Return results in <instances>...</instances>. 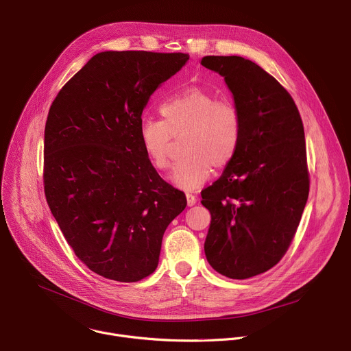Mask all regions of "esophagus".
I'll return each mask as SVG.
<instances>
[{
  "instance_id": "esophagus-1",
  "label": "esophagus",
  "mask_w": 351,
  "mask_h": 351,
  "mask_svg": "<svg viewBox=\"0 0 351 351\" xmlns=\"http://www.w3.org/2000/svg\"><path fill=\"white\" fill-rule=\"evenodd\" d=\"M186 199H187V206L189 207H193V206H195V203H197V197L195 195H193V194H186Z\"/></svg>"
}]
</instances>
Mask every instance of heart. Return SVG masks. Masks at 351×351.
Returning a JSON list of instances; mask_svg holds the SVG:
<instances>
[{
    "instance_id": "obj_1",
    "label": "heart",
    "mask_w": 351,
    "mask_h": 351,
    "mask_svg": "<svg viewBox=\"0 0 351 351\" xmlns=\"http://www.w3.org/2000/svg\"><path fill=\"white\" fill-rule=\"evenodd\" d=\"M162 121L144 119L140 141L157 169H168L175 138H183L184 157L176 164L172 182L183 190L204 184L215 169L226 168L241 141V119L236 106L198 86L172 95L161 106Z\"/></svg>"
}]
</instances>
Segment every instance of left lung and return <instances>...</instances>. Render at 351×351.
Returning <instances> with one entry per match:
<instances>
[{"label":"left lung","instance_id":"8db88e82","mask_svg":"<svg viewBox=\"0 0 351 351\" xmlns=\"http://www.w3.org/2000/svg\"><path fill=\"white\" fill-rule=\"evenodd\" d=\"M219 73L241 119V141L221 178L202 191L211 214L204 243L210 265L247 279L276 265L307 204L310 179L304 128L291 95L243 57H204Z\"/></svg>","mask_w":351,"mask_h":351}]
</instances>
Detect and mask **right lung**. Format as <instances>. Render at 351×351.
I'll return each mask as SVG.
<instances>
[{
  "instance_id": "add662e5",
  "label": "right lung",
  "mask_w": 351,
  "mask_h": 351,
  "mask_svg": "<svg viewBox=\"0 0 351 351\" xmlns=\"http://www.w3.org/2000/svg\"><path fill=\"white\" fill-rule=\"evenodd\" d=\"M182 53L95 54L58 93L44 130V191L77 258L118 282L152 275L186 195L157 173L140 141L152 94Z\"/></svg>"
}]
</instances>
